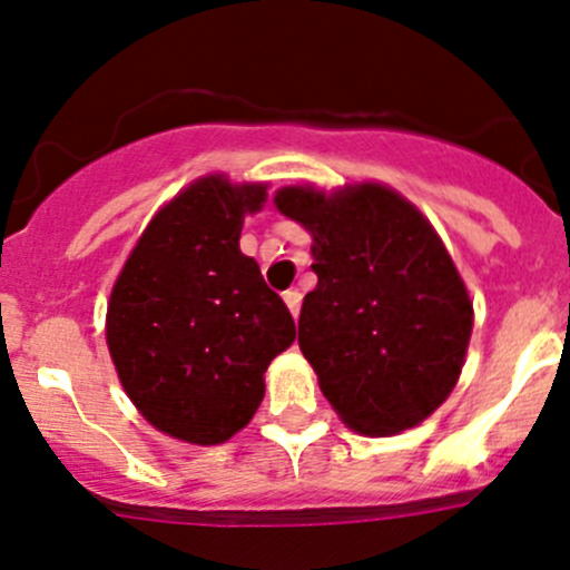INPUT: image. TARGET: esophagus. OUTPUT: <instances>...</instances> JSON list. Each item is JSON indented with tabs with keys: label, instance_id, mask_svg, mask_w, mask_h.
I'll return each instance as SVG.
<instances>
[{
	"label": "esophagus",
	"instance_id": "34e87169",
	"mask_svg": "<svg viewBox=\"0 0 570 570\" xmlns=\"http://www.w3.org/2000/svg\"><path fill=\"white\" fill-rule=\"evenodd\" d=\"M284 303L289 305L292 316H295V320H297V314H301V303H303L301 289H286V292H284Z\"/></svg>",
	"mask_w": 570,
	"mask_h": 570
}]
</instances>
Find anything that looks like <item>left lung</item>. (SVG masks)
I'll return each mask as SVG.
<instances>
[{
	"label": "left lung",
	"instance_id": "1",
	"mask_svg": "<svg viewBox=\"0 0 570 570\" xmlns=\"http://www.w3.org/2000/svg\"><path fill=\"white\" fill-rule=\"evenodd\" d=\"M275 207L314 237L320 281L297 344L341 421L371 436L426 421L456 385L472 333L466 286L429 220L376 183L331 196L292 185Z\"/></svg>",
	"mask_w": 570,
	"mask_h": 570
}]
</instances>
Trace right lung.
Listing matches in <instances>:
<instances>
[{
    "mask_svg": "<svg viewBox=\"0 0 570 570\" xmlns=\"http://www.w3.org/2000/svg\"><path fill=\"white\" fill-rule=\"evenodd\" d=\"M265 196L267 185L196 179L149 220L111 289L106 341L125 393L194 445L248 426L269 361L295 341L289 308L239 250Z\"/></svg>",
    "mask_w": 570,
    "mask_h": 570,
    "instance_id": "add662e5",
    "label": "right lung"
}]
</instances>
